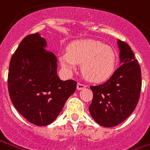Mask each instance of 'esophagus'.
I'll return each mask as SVG.
<instances>
[{
  "label": "esophagus",
  "instance_id": "esophagus-1",
  "mask_svg": "<svg viewBox=\"0 0 150 150\" xmlns=\"http://www.w3.org/2000/svg\"><path fill=\"white\" fill-rule=\"evenodd\" d=\"M85 87H86V85H84V84L80 83H77V90H79V91L84 89Z\"/></svg>",
  "mask_w": 150,
  "mask_h": 150
}]
</instances>
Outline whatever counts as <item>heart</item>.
Segmentation results:
<instances>
[{
	"label": "heart",
	"instance_id": "b5f03b06",
	"mask_svg": "<svg viewBox=\"0 0 150 150\" xmlns=\"http://www.w3.org/2000/svg\"><path fill=\"white\" fill-rule=\"evenodd\" d=\"M68 52L59 55V62L67 74L76 71L82 64L84 77L95 83L107 80L115 71L116 57L109 46L94 40L75 41L70 44Z\"/></svg>",
	"mask_w": 150,
	"mask_h": 150
}]
</instances>
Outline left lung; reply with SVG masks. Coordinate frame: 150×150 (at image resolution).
<instances>
[{
    "label": "left lung",
    "mask_w": 150,
    "mask_h": 150,
    "mask_svg": "<svg viewBox=\"0 0 150 150\" xmlns=\"http://www.w3.org/2000/svg\"><path fill=\"white\" fill-rule=\"evenodd\" d=\"M120 64L110 78L98 86H91L93 99L90 114L100 126L113 127L131 115L137 106L142 88L141 67L130 47L117 40Z\"/></svg>",
    "instance_id": "obj_1"
}]
</instances>
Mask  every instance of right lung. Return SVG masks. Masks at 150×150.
I'll return each mask as SVG.
<instances>
[{"label": "right lung", "instance_id": "1", "mask_svg": "<svg viewBox=\"0 0 150 150\" xmlns=\"http://www.w3.org/2000/svg\"><path fill=\"white\" fill-rule=\"evenodd\" d=\"M38 33L25 36L10 60L8 89L17 111L35 126H47L58 117L77 83L57 75V59Z\"/></svg>", "mask_w": 150, "mask_h": 150}]
</instances>
